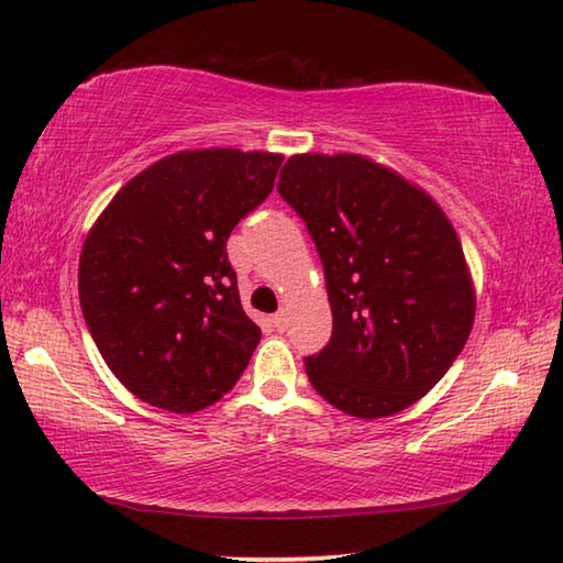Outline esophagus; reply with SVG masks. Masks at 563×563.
Instances as JSON below:
<instances>
[{
    "label": "esophagus",
    "instance_id": "esophagus-1",
    "mask_svg": "<svg viewBox=\"0 0 563 563\" xmlns=\"http://www.w3.org/2000/svg\"><path fill=\"white\" fill-rule=\"evenodd\" d=\"M271 322H273V328L283 330L285 328V312H275V316L271 318Z\"/></svg>",
    "mask_w": 563,
    "mask_h": 563
}]
</instances>
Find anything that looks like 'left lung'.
Here are the masks:
<instances>
[{
  "label": "left lung",
  "mask_w": 563,
  "mask_h": 563,
  "mask_svg": "<svg viewBox=\"0 0 563 563\" xmlns=\"http://www.w3.org/2000/svg\"><path fill=\"white\" fill-rule=\"evenodd\" d=\"M278 190L325 268L332 338L305 357L310 385L352 417L402 412L446 375L474 325L454 225L424 188L360 154H295Z\"/></svg>",
  "instance_id": "obj_1"
}]
</instances>
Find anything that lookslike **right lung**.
I'll list each match as a JSON object with an SVG mask.
<instances>
[{
  "label": "right lung",
  "mask_w": 563,
  "mask_h": 563,
  "mask_svg": "<svg viewBox=\"0 0 563 563\" xmlns=\"http://www.w3.org/2000/svg\"><path fill=\"white\" fill-rule=\"evenodd\" d=\"M283 154L190 148L133 176L84 241L79 300L119 383L190 415L231 393L261 342L225 243L273 190Z\"/></svg>",
  "instance_id": "1"
}]
</instances>
